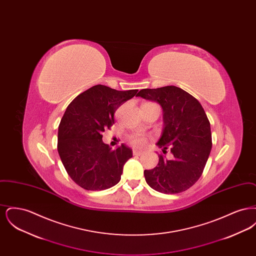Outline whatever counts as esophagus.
Returning a JSON list of instances; mask_svg holds the SVG:
<instances>
[{
  "mask_svg": "<svg viewBox=\"0 0 256 256\" xmlns=\"http://www.w3.org/2000/svg\"><path fill=\"white\" fill-rule=\"evenodd\" d=\"M134 156H141V154H144V152H142V150H134Z\"/></svg>",
  "mask_w": 256,
  "mask_h": 256,
  "instance_id": "34e87169",
  "label": "esophagus"
}]
</instances>
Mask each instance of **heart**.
<instances>
[{"label": "heart", "instance_id": "1", "mask_svg": "<svg viewBox=\"0 0 256 256\" xmlns=\"http://www.w3.org/2000/svg\"><path fill=\"white\" fill-rule=\"evenodd\" d=\"M128 141L132 146L142 148L146 144V137L142 134H132L128 137Z\"/></svg>", "mask_w": 256, "mask_h": 256}]
</instances>
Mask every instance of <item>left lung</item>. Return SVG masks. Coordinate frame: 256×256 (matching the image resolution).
I'll list each match as a JSON object with an SVG mask.
<instances>
[{"label": "left lung", "instance_id": "8db88e82", "mask_svg": "<svg viewBox=\"0 0 256 256\" xmlns=\"http://www.w3.org/2000/svg\"><path fill=\"white\" fill-rule=\"evenodd\" d=\"M162 106L164 128L158 142L163 154L170 148L172 158L158 154V166L144 170L146 182L163 194L186 191L200 178L212 148L210 122L200 102L176 86L142 89L137 94Z\"/></svg>", "mask_w": 256, "mask_h": 256}]
</instances>
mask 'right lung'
<instances>
[{
  "instance_id": "right-lung-1",
  "label": "right lung",
  "mask_w": 256,
  "mask_h": 256,
  "mask_svg": "<svg viewBox=\"0 0 256 256\" xmlns=\"http://www.w3.org/2000/svg\"><path fill=\"white\" fill-rule=\"evenodd\" d=\"M137 91H118L98 84L67 106L58 126V150L65 170L82 188L102 191L120 182L132 150L124 144L111 150L102 142V132L114 124L115 111Z\"/></svg>"
}]
</instances>
